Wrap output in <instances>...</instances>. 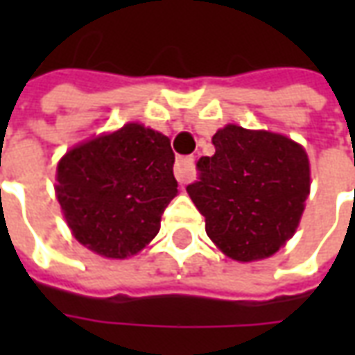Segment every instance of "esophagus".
<instances>
[{"label": "esophagus", "mask_w": 355, "mask_h": 355, "mask_svg": "<svg viewBox=\"0 0 355 355\" xmlns=\"http://www.w3.org/2000/svg\"><path fill=\"white\" fill-rule=\"evenodd\" d=\"M196 175V167H193V157H180L175 163V177L180 184H188Z\"/></svg>", "instance_id": "obj_1"}]
</instances>
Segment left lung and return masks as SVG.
<instances>
[{
    "label": "left lung",
    "instance_id": "obj_1",
    "mask_svg": "<svg viewBox=\"0 0 355 355\" xmlns=\"http://www.w3.org/2000/svg\"><path fill=\"white\" fill-rule=\"evenodd\" d=\"M186 186L207 236L234 261L266 259L295 234L310 192L308 155L283 135L226 125Z\"/></svg>",
    "mask_w": 355,
    "mask_h": 355
}]
</instances>
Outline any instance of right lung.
Segmentation results:
<instances>
[{"label": "right lung", "instance_id": "obj_1", "mask_svg": "<svg viewBox=\"0 0 355 355\" xmlns=\"http://www.w3.org/2000/svg\"><path fill=\"white\" fill-rule=\"evenodd\" d=\"M175 154L162 132L129 123L60 159L57 198L81 245L108 259L139 253L177 196Z\"/></svg>", "mask_w": 355, "mask_h": 355}]
</instances>
